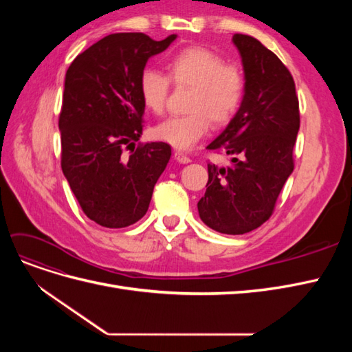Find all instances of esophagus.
Returning a JSON list of instances; mask_svg holds the SVG:
<instances>
[{"label": "esophagus", "instance_id": "34e87169", "mask_svg": "<svg viewBox=\"0 0 352 352\" xmlns=\"http://www.w3.org/2000/svg\"><path fill=\"white\" fill-rule=\"evenodd\" d=\"M175 160H176L177 163H180V164L190 163V158H189L186 154H184L182 151H176V153H175Z\"/></svg>", "mask_w": 352, "mask_h": 352}]
</instances>
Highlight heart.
<instances>
[{
    "label": "heart",
    "instance_id": "heart-1",
    "mask_svg": "<svg viewBox=\"0 0 352 352\" xmlns=\"http://www.w3.org/2000/svg\"><path fill=\"white\" fill-rule=\"evenodd\" d=\"M170 80L179 88H190L185 116L168 117L153 129L157 141L176 150H189L212 124L232 120L245 95V74L236 65H226L214 51L192 47L182 50L167 61V76L155 69H145L138 89L144 107L154 114L163 113Z\"/></svg>",
    "mask_w": 352,
    "mask_h": 352
}]
</instances>
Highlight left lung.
<instances>
[{"instance_id":"left-lung-1","label":"left lung","mask_w":352,"mask_h":352,"mask_svg":"<svg viewBox=\"0 0 352 352\" xmlns=\"http://www.w3.org/2000/svg\"><path fill=\"white\" fill-rule=\"evenodd\" d=\"M232 41L242 58L247 87L238 113L207 146L230 155L232 164H208L198 212L212 230L242 235L270 219L292 173L300 104L292 74L274 52L248 35L235 34Z\"/></svg>"}]
</instances>
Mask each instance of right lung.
<instances>
[{
    "mask_svg": "<svg viewBox=\"0 0 352 352\" xmlns=\"http://www.w3.org/2000/svg\"><path fill=\"white\" fill-rule=\"evenodd\" d=\"M175 39L111 34L67 69L58 119L61 170L85 214L104 228H126L145 216L172 155L166 142L141 144L136 150L135 142L142 135L145 111L140 76L148 58ZM124 147L133 148L131 156L122 153Z\"/></svg>",
    "mask_w": 352,
    "mask_h": 352,
    "instance_id": "1",
    "label": "right lung"
}]
</instances>
